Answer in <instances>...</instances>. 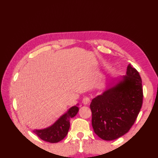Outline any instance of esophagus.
I'll use <instances>...</instances> for the list:
<instances>
[{"label": "esophagus", "mask_w": 158, "mask_h": 158, "mask_svg": "<svg viewBox=\"0 0 158 158\" xmlns=\"http://www.w3.org/2000/svg\"><path fill=\"white\" fill-rule=\"evenodd\" d=\"M89 102H90V98L88 97H85L84 98H83V101H82V103L84 104V105H88L89 104Z\"/></svg>", "instance_id": "1"}]
</instances>
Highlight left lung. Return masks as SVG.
Returning a JSON list of instances; mask_svg holds the SVG:
<instances>
[{"label": "left lung", "instance_id": "left-lung-1", "mask_svg": "<svg viewBox=\"0 0 158 158\" xmlns=\"http://www.w3.org/2000/svg\"><path fill=\"white\" fill-rule=\"evenodd\" d=\"M140 74L131 64L127 75L116 85L92 99L90 103L94 131L104 140H113L127 133L143 105Z\"/></svg>", "mask_w": 158, "mask_h": 158}]
</instances>
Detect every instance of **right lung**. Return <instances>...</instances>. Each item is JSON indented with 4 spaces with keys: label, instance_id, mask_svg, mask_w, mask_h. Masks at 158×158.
<instances>
[{
    "label": "right lung",
    "instance_id": "1",
    "mask_svg": "<svg viewBox=\"0 0 158 158\" xmlns=\"http://www.w3.org/2000/svg\"><path fill=\"white\" fill-rule=\"evenodd\" d=\"M78 111V107L73 106L52 126L40 130H33V132L42 140L51 143H58L66 136L70 128V119L75 116Z\"/></svg>",
    "mask_w": 158,
    "mask_h": 158
}]
</instances>
